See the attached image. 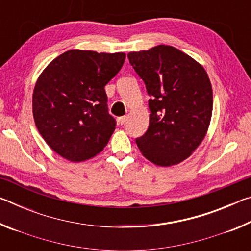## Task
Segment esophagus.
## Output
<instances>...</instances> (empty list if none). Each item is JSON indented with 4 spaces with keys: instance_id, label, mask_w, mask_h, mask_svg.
<instances>
[{
    "instance_id": "1",
    "label": "esophagus",
    "mask_w": 251,
    "mask_h": 251,
    "mask_svg": "<svg viewBox=\"0 0 251 251\" xmlns=\"http://www.w3.org/2000/svg\"><path fill=\"white\" fill-rule=\"evenodd\" d=\"M117 122H118V124H120V125H123V124H124V123L126 122V116L118 117V118H117Z\"/></svg>"
}]
</instances>
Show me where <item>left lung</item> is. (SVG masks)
I'll return each instance as SVG.
<instances>
[{"mask_svg":"<svg viewBox=\"0 0 251 251\" xmlns=\"http://www.w3.org/2000/svg\"><path fill=\"white\" fill-rule=\"evenodd\" d=\"M127 56L151 96L150 126L136 138L139 151L158 166L180 163L202 142L210 123L212 90L206 71L169 45Z\"/></svg>","mask_w":251,"mask_h":251,"instance_id":"8db88e82","label":"left lung"}]
</instances>
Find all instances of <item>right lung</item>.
I'll list each match as a JSON object with an SVG mask.
<instances>
[{
	"label": "right lung",
	"mask_w": 251,
	"mask_h": 251,
	"mask_svg": "<svg viewBox=\"0 0 251 251\" xmlns=\"http://www.w3.org/2000/svg\"><path fill=\"white\" fill-rule=\"evenodd\" d=\"M125 57L71 50L53 59L37 79L34 121L48 145L65 159H90L107 145L116 121L108 113L104 87Z\"/></svg>",
	"instance_id": "right-lung-1"
}]
</instances>
